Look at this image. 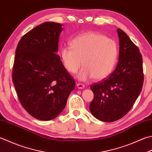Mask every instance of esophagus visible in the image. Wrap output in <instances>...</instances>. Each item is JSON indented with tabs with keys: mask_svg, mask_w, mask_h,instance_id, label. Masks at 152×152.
<instances>
[{
	"mask_svg": "<svg viewBox=\"0 0 152 152\" xmlns=\"http://www.w3.org/2000/svg\"><path fill=\"white\" fill-rule=\"evenodd\" d=\"M76 86H77V88L78 89H84L85 87L84 84H81V83H78V84H76Z\"/></svg>",
	"mask_w": 152,
	"mask_h": 152,
	"instance_id": "1",
	"label": "esophagus"
}]
</instances>
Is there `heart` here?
<instances>
[{"instance_id": "obj_1", "label": "heart", "mask_w": 152, "mask_h": 152, "mask_svg": "<svg viewBox=\"0 0 152 152\" xmlns=\"http://www.w3.org/2000/svg\"><path fill=\"white\" fill-rule=\"evenodd\" d=\"M71 47L61 49L62 61L68 72H78V78L102 80L111 74L117 63L118 47L115 41L96 32H87L71 41Z\"/></svg>"}]
</instances>
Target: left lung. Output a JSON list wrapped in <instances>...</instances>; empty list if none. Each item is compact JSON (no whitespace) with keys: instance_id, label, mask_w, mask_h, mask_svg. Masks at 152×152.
Wrapping results in <instances>:
<instances>
[{"instance_id":"1","label":"left lung","mask_w":152,"mask_h":152,"mask_svg":"<svg viewBox=\"0 0 152 152\" xmlns=\"http://www.w3.org/2000/svg\"><path fill=\"white\" fill-rule=\"evenodd\" d=\"M119 56L117 67L107 78L91 86L94 98L90 109L95 117L106 123L120 119L130 109L144 83L142 56L125 32L117 29Z\"/></svg>"}]
</instances>
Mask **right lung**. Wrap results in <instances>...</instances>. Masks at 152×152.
Listing matches in <instances>:
<instances>
[{
    "label": "right lung",
    "instance_id": "obj_1",
    "mask_svg": "<svg viewBox=\"0 0 152 152\" xmlns=\"http://www.w3.org/2000/svg\"><path fill=\"white\" fill-rule=\"evenodd\" d=\"M62 26L41 23L23 35L16 47L12 82L21 105L41 121L57 117L75 88V80L56 54Z\"/></svg>",
    "mask_w": 152,
    "mask_h": 152
}]
</instances>
